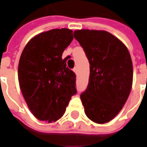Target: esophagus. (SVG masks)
Listing matches in <instances>:
<instances>
[{
	"mask_svg": "<svg viewBox=\"0 0 147 147\" xmlns=\"http://www.w3.org/2000/svg\"><path fill=\"white\" fill-rule=\"evenodd\" d=\"M73 71L76 74H77V71H78V68H77V67H74L73 69Z\"/></svg>",
	"mask_w": 147,
	"mask_h": 147,
	"instance_id": "esophagus-1",
	"label": "esophagus"
}]
</instances>
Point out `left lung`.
Here are the masks:
<instances>
[{
    "instance_id": "left-lung-1",
    "label": "left lung",
    "mask_w": 147,
    "mask_h": 147,
    "mask_svg": "<svg viewBox=\"0 0 147 147\" xmlns=\"http://www.w3.org/2000/svg\"><path fill=\"white\" fill-rule=\"evenodd\" d=\"M90 65L89 84L80 95L87 117L106 124L123 108L133 85V63L127 47L111 33L101 30L74 31Z\"/></svg>"
}]
</instances>
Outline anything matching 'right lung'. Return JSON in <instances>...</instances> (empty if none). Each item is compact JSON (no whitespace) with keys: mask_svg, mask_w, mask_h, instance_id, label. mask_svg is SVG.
<instances>
[{"mask_svg":"<svg viewBox=\"0 0 147 147\" xmlns=\"http://www.w3.org/2000/svg\"><path fill=\"white\" fill-rule=\"evenodd\" d=\"M73 40L68 28L35 36L23 49L18 63V83L24 100L39 120L55 122L65 113L76 89V74L62 58Z\"/></svg>","mask_w":147,"mask_h":147,"instance_id":"add662e5","label":"right lung"}]
</instances>
